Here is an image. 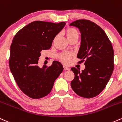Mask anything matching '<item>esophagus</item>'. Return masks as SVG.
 <instances>
[{"instance_id": "esophagus-1", "label": "esophagus", "mask_w": 122, "mask_h": 122, "mask_svg": "<svg viewBox=\"0 0 122 122\" xmlns=\"http://www.w3.org/2000/svg\"><path fill=\"white\" fill-rule=\"evenodd\" d=\"M69 69H69V68L68 67H67V66H64V71H69Z\"/></svg>"}]
</instances>
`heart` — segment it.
I'll return each mask as SVG.
<instances>
[{"mask_svg": "<svg viewBox=\"0 0 122 122\" xmlns=\"http://www.w3.org/2000/svg\"><path fill=\"white\" fill-rule=\"evenodd\" d=\"M64 33H65L68 41L69 39H70L71 38H72V37L75 36H79L78 32H77V30L76 29L73 28H67L65 30ZM57 37H55V39H56ZM71 57V55L66 54V53H63V54H61V56H60V59L63 62L66 63V62H68L69 61Z\"/></svg>", "mask_w": 122, "mask_h": 122, "instance_id": "b5f03b06", "label": "heart"}]
</instances>
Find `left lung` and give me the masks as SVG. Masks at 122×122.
Listing matches in <instances>:
<instances>
[{"label": "left lung", "mask_w": 122, "mask_h": 122, "mask_svg": "<svg viewBox=\"0 0 122 122\" xmlns=\"http://www.w3.org/2000/svg\"><path fill=\"white\" fill-rule=\"evenodd\" d=\"M81 33V41L77 57L85 62L81 71L71 70L75 78L71 81L72 90L81 97H96L104 89L113 72L114 52L112 44L104 30L94 22L78 20L70 24Z\"/></svg>", "instance_id": "1"}]
</instances>
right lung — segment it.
<instances>
[{"label":"right lung","mask_w":122,"mask_h":122,"mask_svg":"<svg viewBox=\"0 0 122 122\" xmlns=\"http://www.w3.org/2000/svg\"><path fill=\"white\" fill-rule=\"evenodd\" d=\"M66 23L36 21L20 29L11 46L9 66L17 85L32 98L45 97L51 91L54 81L63 71V66L54 61L49 67H39L38 61L43 50L51 47L54 37Z\"/></svg>","instance_id":"1"}]
</instances>
